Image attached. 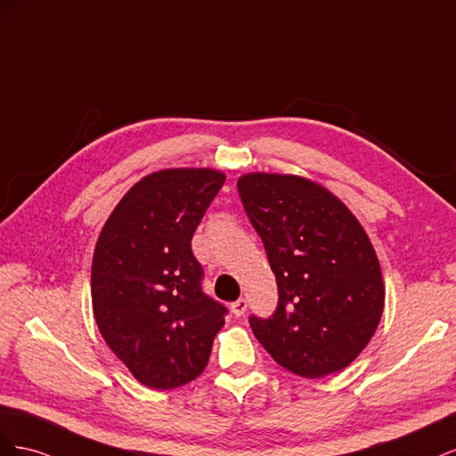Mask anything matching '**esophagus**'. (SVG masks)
Returning <instances> with one entry per match:
<instances>
[{
  "mask_svg": "<svg viewBox=\"0 0 456 456\" xmlns=\"http://www.w3.org/2000/svg\"><path fill=\"white\" fill-rule=\"evenodd\" d=\"M232 314L236 315V317H241L243 314H245V310H247V300L245 298H238L236 302H232Z\"/></svg>",
  "mask_w": 456,
  "mask_h": 456,
  "instance_id": "34e87169",
  "label": "esophagus"
}]
</instances>
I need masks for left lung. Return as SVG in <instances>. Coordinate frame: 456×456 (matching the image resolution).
Masks as SVG:
<instances>
[{"mask_svg": "<svg viewBox=\"0 0 456 456\" xmlns=\"http://www.w3.org/2000/svg\"><path fill=\"white\" fill-rule=\"evenodd\" d=\"M238 191L278 281V308L251 315L275 363L305 379L348 367L375 335L384 281L363 226L337 196L297 175L249 173Z\"/></svg>", "mask_w": 456, "mask_h": 456, "instance_id": "1", "label": "left lung"}]
</instances>
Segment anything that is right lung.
<instances>
[{
	"instance_id": "1",
	"label": "right lung",
	"mask_w": 456,
	"mask_h": 456,
	"mask_svg": "<svg viewBox=\"0 0 456 456\" xmlns=\"http://www.w3.org/2000/svg\"><path fill=\"white\" fill-rule=\"evenodd\" d=\"M226 176L163 169L136 183L108 216L94 247V322L118 360L154 390L198 379L226 308L201 289L191 236Z\"/></svg>"
}]
</instances>
